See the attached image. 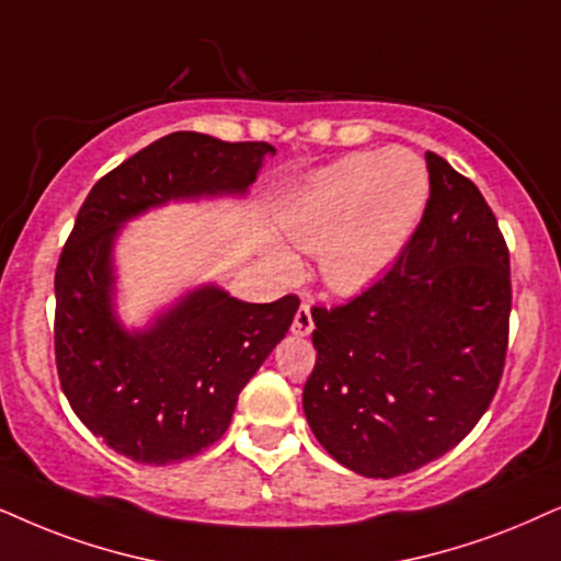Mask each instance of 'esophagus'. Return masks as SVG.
Returning a JSON list of instances; mask_svg holds the SVG:
<instances>
[{"instance_id":"obj_1","label":"esophagus","mask_w":561,"mask_h":561,"mask_svg":"<svg viewBox=\"0 0 561 561\" xmlns=\"http://www.w3.org/2000/svg\"><path fill=\"white\" fill-rule=\"evenodd\" d=\"M310 331H313V316H310L308 305H300L293 321V333L295 336H308Z\"/></svg>"}]
</instances>
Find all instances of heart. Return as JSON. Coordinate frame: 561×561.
<instances>
[{"label":"heart","instance_id":"heart-1","mask_svg":"<svg viewBox=\"0 0 561 561\" xmlns=\"http://www.w3.org/2000/svg\"><path fill=\"white\" fill-rule=\"evenodd\" d=\"M427 198L420 154L407 147L354 152L316 170L289 198L282 225L297 248L318 253L331 293L357 295L401 259Z\"/></svg>","mask_w":561,"mask_h":561}]
</instances>
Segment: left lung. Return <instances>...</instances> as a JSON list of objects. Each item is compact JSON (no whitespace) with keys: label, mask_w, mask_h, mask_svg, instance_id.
I'll use <instances>...</instances> for the list:
<instances>
[{"label":"left lung","mask_w":561,"mask_h":561,"mask_svg":"<svg viewBox=\"0 0 561 561\" xmlns=\"http://www.w3.org/2000/svg\"><path fill=\"white\" fill-rule=\"evenodd\" d=\"M430 198L391 272L336 308H313L316 367L302 409L318 443L367 479L435 460L473 430L507 352L510 253L492 209L427 152Z\"/></svg>","instance_id":"obj_1"}]
</instances>
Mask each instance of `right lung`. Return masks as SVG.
<instances>
[{
	"instance_id": "right-lung-1",
	"label": "right lung",
	"mask_w": 561,
	"mask_h": 561,
	"mask_svg": "<svg viewBox=\"0 0 561 561\" xmlns=\"http://www.w3.org/2000/svg\"><path fill=\"white\" fill-rule=\"evenodd\" d=\"M274 154L266 141L168 134L98 181L75 219L54 279L56 370L84 427L137 463L168 466L215 445L300 300L243 302L207 282L129 329L116 302V240L170 202L243 198Z\"/></svg>"
}]
</instances>
